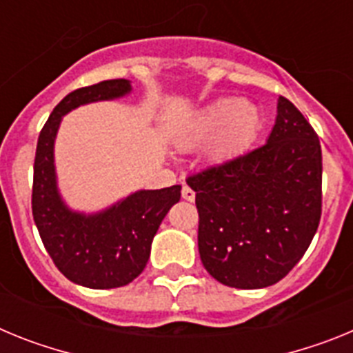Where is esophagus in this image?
<instances>
[{"instance_id":"esophagus-1","label":"esophagus","mask_w":353,"mask_h":353,"mask_svg":"<svg viewBox=\"0 0 353 353\" xmlns=\"http://www.w3.org/2000/svg\"><path fill=\"white\" fill-rule=\"evenodd\" d=\"M182 198L185 199V201H194L196 192L192 191V189H191V187H189V185H183V187H182Z\"/></svg>"}]
</instances>
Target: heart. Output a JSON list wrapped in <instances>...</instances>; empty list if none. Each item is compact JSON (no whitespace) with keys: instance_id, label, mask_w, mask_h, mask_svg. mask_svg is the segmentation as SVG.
Listing matches in <instances>:
<instances>
[{"instance_id":"1","label":"heart","mask_w":353,"mask_h":353,"mask_svg":"<svg viewBox=\"0 0 353 353\" xmlns=\"http://www.w3.org/2000/svg\"><path fill=\"white\" fill-rule=\"evenodd\" d=\"M261 127L258 105L242 99H219L198 109L174 134V143L183 150L212 141L207 148L210 161H224L240 154L256 138Z\"/></svg>"}]
</instances>
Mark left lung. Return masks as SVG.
Instances as JSON below:
<instances>
[{
	"mask_svg": "<svg viewBox=\"0 0 353 353\" xmlns=\"http://www.w3.org/2000/svg\"><path fill=\"white\" fill-rule=\"evenodd\" d=\"M199 214L198 249L214 279L256 290L286 276L322 215V148L288 99L263 146L187 179Z\"/></svg>",
	"mask_w": 353,
	"mask_h": 353,
	"instance_id": "left-lung-1",
	"label": "left lung"
}]
</instances>
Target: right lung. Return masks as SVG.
<instances>
[{"mask_svg":"<svg viewBox=\"0 0 353 353\" xmlns=\"http://www.w3.org/2000/svg\"><path fill=\"white\" fill-rule=\"evenodd\" d=\"M129 79H111L74 90L52 109L39 136L33 168L31 208L49 256L67 279L86 288H120L148 263L152 240L182 185L139 189L97 212L68 207L58 185L54 143L65 114L79 105L130 95Z\"/></svg>","mask_w":353,"mask_h":353,"instance_id":"right-lung-1","label":"right lung"}]
</instances>
